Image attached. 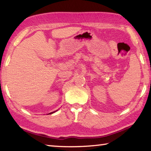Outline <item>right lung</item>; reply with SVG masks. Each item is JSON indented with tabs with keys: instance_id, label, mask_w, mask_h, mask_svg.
Segmentation results:
<instances>
[{
	"instance_id": "obj_1",
	"label": "right lung",
	"mask_w": 151,
	"mask_h": 151,
	"mask_svg": "<svg viewBox=\"0 0 151 151\" xmlns=\"http://www.w3.org/2000/svg\"><path fill=\"white\" fill-rule=\"evenodd\" d=\"M50 112V113H49V114H52V113H53V112Z\"/></svg>"
}]
</instances>
